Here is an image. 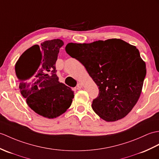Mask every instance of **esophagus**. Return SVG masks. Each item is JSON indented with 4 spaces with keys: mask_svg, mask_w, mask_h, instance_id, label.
Wrapping results in <instances>:
<instances>
[{
    "mask_svg": "<svg viewBox=\"0 0 159 159\" xmlns=\"http://www.w3.org/2000/svg\"><path fill=\"white\" fill-rule=\"evenodd\" d=\"M83 87V84H81V83H79V84H77V85H76V89H80L81 88Z\"/></svg>",
    "mask_w": 159,
    "mask_h": 159,
    "instance_id": "esophagus-1",
    "label": "esophagus"
}]
</instances>
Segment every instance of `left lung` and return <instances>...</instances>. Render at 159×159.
I'll use <instances>...</instances> for the list:
<instances>
[{
  "mask_svg": "<svg viewBox=\"0 0 159 159\" xmlns=\"http://www.w3.org/2000/svg\"><path fill=\"white\" fill-rule=\"evenodd\" d=\"M66 51L85 67L99 89L92 108L107 122L123 119L141 94L146 75L139 50L124 40L112 39L91 43H68Z\"/></svg>",
  "mask_w": 159,
  "mask_h": 159,
  "instance_id": "obj_1",
  "label": "left lung"
}]
</instances>
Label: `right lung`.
<instances>
[{"label": "right lung", "mask_w": 159, "mask_h": 159, "mask_svg": "<svg viewBox=\"0 0 159 159\" xmlns=\"http://www.w3.org/2000/svg\"><path fill=\"white\" fill-rule=\"evenodd\" d=\"M64 42L53 39L29 48L15 66L21 94L27 104L40 116L53 119L71 106L74 91L60 83L55 63Z\"/></svg>", "instance_id": "right-lung-1"}]
</instances>
